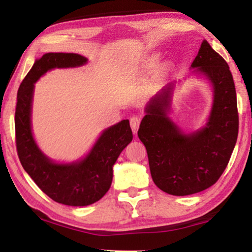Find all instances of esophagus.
<instances>
[{"instance_id": "34e87169", "label": "esophagus", "mask_w": 252, "mask_h": 252, "mask_svg": "<svg viewBox=\"0 0 252 252\" xmlns=\"http://www.w3.org/2000/svg\"><path fill=\"white\" fill-rule=\"evenodd\" d=\"M129 123H130V127H132L133 133L136 134L137 129H139L140 123H141V117L140 116H132L129 118Z\"/></svg>"}]
</instances>
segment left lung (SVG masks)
I'll list each match as a JSON object with an SVG mask.
<instances>
[{
	"mask_svg": "<svg viewBox=\"0 0 252 252\" xmlns=\"http://www.w3.org/2000/svg\"><path fill=\"white\" fill-rule=\"evenodd\" d=\"M191 67L213 86V105L204 128L184 134L168 118L173 86L167 85L148 104L137 130L155 185L175 196L196 194L215 185L227 167L239 134L235 85L228 64L204 40Z\"/></svg>",
	"mask_w": 252,
	"mask_h": 252,
	"instance_id": "left-lung-1",
	"label": "left lung"
}]
</instances>
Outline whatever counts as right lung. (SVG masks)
<instances>
[{"mask_svg": "<svg viewBox=\"0 0 252 252\" xmlns=\"http://www.w3.org/2000/svg\"><path fill=\"white\" fill-rule=\"evenodd\" d=\"M87 58L78 54L48 53L31 68L17 93L15 113L16 147L20 163L41 190L55 202L85 206L97 202L110 189L112 167L133 139L128 120H122L99 136L86 158L72 164H56L41 153L31 130V109L34 84L55 67H75Z\"/></svg>", "mask_w": 252, "mask_h": 252, "instance_id": "right-lung-1", "label": "right lung"}]
</instances>
